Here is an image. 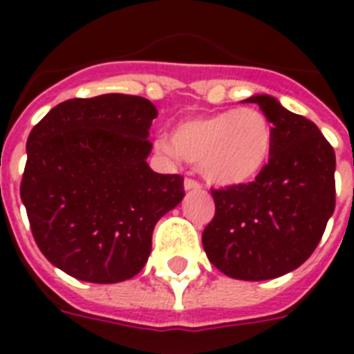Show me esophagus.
<instances>
[{
  "instance_id": "1",
  "label": "esophagus",
  "mask_w": 354,
  "mask_h": 354,
  "mask_svg": "<svg viewBox=\"0 0 354 354\" xmlns=\"http://www.w3.org/2000/svg\"><path fill=\"white\" fill-rule=\"evenodd\" d=\"M183 189H185V191H200V189H202V185H200L196 180L185 178V182H183Z\"/></svg>"
}]
</instances>
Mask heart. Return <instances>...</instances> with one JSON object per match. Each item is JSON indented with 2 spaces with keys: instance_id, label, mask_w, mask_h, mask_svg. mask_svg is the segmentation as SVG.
I'll list each match as a JSON object with an SVG mask.
<instances>
[{
  "instance_id": "heart-1",
  "label": "heart",
  "mask_w": 354,
  "mask_h": 354,
  "mask_svg": "<svg viewBox=\"0 0 354 354\" xmlns=\"http://www.w3.org/2000/svg\"><path fill=\"white\" fill-rule=\"evenodd\" d=\"M274 139V124L266 113L241 108L182 119L171 138L156 141V149L171 160L198 163L205 182L216 187H239L266 169Z\"/></svg>"
}]
</instances>
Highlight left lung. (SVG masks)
<instances>
[{"label": "left lung", "instance_id": "obj_1", "mask_svg": "<svg viewBox=\"0 0 354 354\" xmlns=\"http://www.w3.org/2000/svg\"><path fill=\"white\" fill-rule=\"evenodd\" d=\"M274 124V152L255 182L213 191L205 255L233 279L266 281L301 266L335 213L336 156L313 121L275 97L252 95Z\"/></svg>", "mask_w": 354, "mask_h": 354}]
</instances>
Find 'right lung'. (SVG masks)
Here are the masks:
<instances>
[{
    "mask_svg": "<svg viewBox=\"0 0 354 354\" xmlns=\"http://www.w3.org/2000/svg\"><path fill=\"white\" fill-rule=\"evenodd\" d=\"M149 99H69L29 133L21 202L46 259L75 279L121 283L139 274L161 216L183 200V178L149 167Z\"/></svg>",
    "mask_w": 354,
    "mask_h": 354,
    "instance_id": "obj_1",
    "label": "right lung"
}]
</instances>
